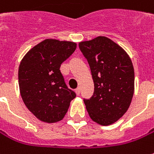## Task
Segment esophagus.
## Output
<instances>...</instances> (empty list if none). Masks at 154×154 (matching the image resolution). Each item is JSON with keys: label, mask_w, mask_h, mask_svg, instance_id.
<instances>
[{"label": "esophagus", "mask_w": 154, "mask_h": 154, "mask_svg": "<svg viewBox=\"0 0 154 154\" xmlns=\"http://www.w3.org/2000/svg\"><path fill=\"white\" fill-rule=\"evenodd\" d=\"M75 92H76L77 95H79L80 94V87H77V89L75 90Z\"/></svg>", "instance_id": "1"}]
</instances>
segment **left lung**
<instances>
[{"mask_svg":"<svg viewBox=\"0 0 154 154\" xmlns=\"http://www.w3.org/2000/svg\"><path fill=\"white\" fill-rule=\"evenodd\" d=\"M90 65L94 93L84 99L90 118L108 126L128 109L134 91V70L129 56L109 38L99 36L79 43Z\"/></svg>","mask_w":154,"mask_h":154,"instance_id":"8db88e82","label":"left lung"}]
</instances>
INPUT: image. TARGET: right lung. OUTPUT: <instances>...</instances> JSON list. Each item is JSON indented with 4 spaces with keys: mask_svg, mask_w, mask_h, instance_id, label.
<instances>
[{
    "mask_svg": "<svg viewBox=\"0 0 154 154\" xmlns=\"http://www.w3.org/2000/svg\"><path fill=\"white\" fill-rule=\"evenodd\" d=\"M77 44L45 39L32 48L19 67V86L24 103L38 120L61 121L76 93L69 89L61 64L75 51Z\"/></svg>",
    "mask_w": 154,
    "mask_h": 154,
    "instance_id": "obj_1",
    "label": "right lung"
}]
</instances>
